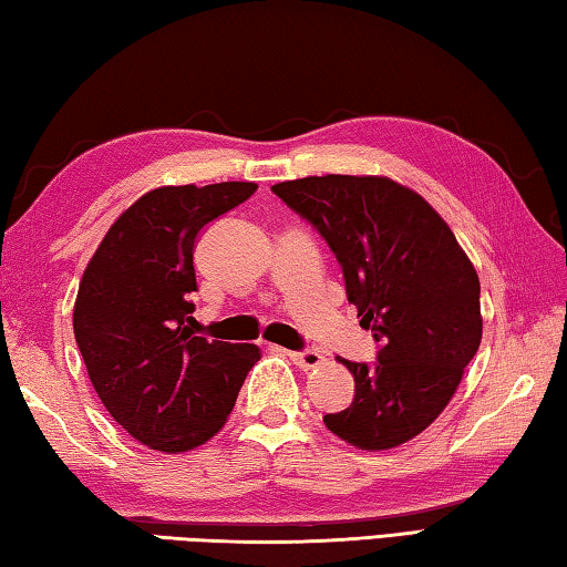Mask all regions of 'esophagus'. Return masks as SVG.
I'll use <instances>...</instances> for the list:
<instances>
[{"label":"esophagus","mask_w":567,"mask_h":567,"mask_svg":"<svg viewBox=\"0 0 567 567\" xmlns=\"http://www.w3.org/2000/svg\"><path fill=\"white\" fill-rule=\"evenodd\" d=\"M288 358H291L298 368L303 370H313L318 368L320 362H323V352L320 350H301V352H288Z\"/></svg>","instance_id":"esophagus-1"}]
</instances>
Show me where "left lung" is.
Masks as SVG:
<instances>
[{
    "instance_id": "1",
    "label": "left lung",
    "mask_w": 567,
    "mask_h": 567,
    "mask_svg": "<svg viewBox=\"0 0 567 567\" xmlns=\"http://www.w3.org/2000/svg\"><path fill=\"white\" fill-rule=\"evenodd\" d=\"M271 189L333 249L348 301L380 343L372 365L338 358L355 398L326 414V426L368 452L414 440L450 404L482 343L474 264L430 202L390 177L323 175Z\"/></svg>"
}]
</instances>
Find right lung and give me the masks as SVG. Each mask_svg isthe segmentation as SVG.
<instances>
[{
	"instance_id": "obj_1",
	"label": "right lung",
	"mask_w": 567,
	"mask_h": 567,
	"mask_svg": "<svg viewBox=\"0 0 567 567\" xmlns=\"http://www.w3.org/2000/svg\"><path fill=\"white\" fill-rule=\"evenodd\" d=\"M254 183L157 187L127 207L91 256L73 333L103 408L157 452L215 436L261 352L195 333V251L205 224L239 207Z\"/></svg>"
}]
</instances>
